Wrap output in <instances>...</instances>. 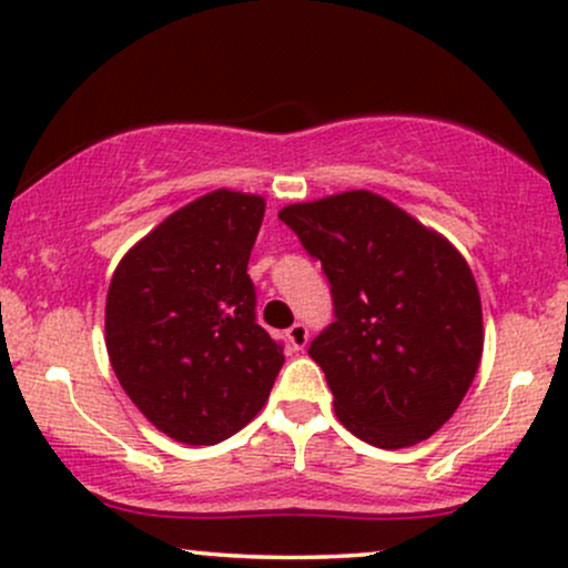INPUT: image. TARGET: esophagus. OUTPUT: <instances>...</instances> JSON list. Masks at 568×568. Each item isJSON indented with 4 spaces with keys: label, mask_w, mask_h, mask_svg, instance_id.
<instances>
[{
    "label": "esophagus",
    "mask_w": 568,
    "mask_h": 568,
    "mask_svg": "<svg viewBox=\"0 0 568 568\" xmlns=\"http://www.w3.org/2000/svg\"><path fill=\"white\" fill-rule=\"evenodd\" d=\"M288 341L293 351H304L306 343H308V329L306 325H301V322H296V325L288 327Z\"/></svg>",
    "instance_id": "esophagus-1"
}]
</instances>
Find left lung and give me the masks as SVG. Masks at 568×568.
Returning a JSON list of instances; mask_svg holds the SVG:
<instances>
[{
  "label": "left lung",
  "instance_id": "left-lung-1",
  "mask_svg": "<svg viewBox=\"0 0 568 568\" xmlns=\"http://www.w3.org/2000/svg\"><path fill=\"white\" fill-rule=\"evenodd\" d=\"M329 280L335 322L308 346L341 425L375 448L427 440L483 358V301L454 243L372 191L277 214Z\"/></svg>",
  "mask_w": 568,
  "mask_h": 568
}]
</instances>
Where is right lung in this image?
<instances>
[{
	"label": "right lung",
	"mask_w": 568,
	"mask_h": 568,
	"mask_svg": "<svg viewBox=\"0 0 568 568\" xmlns=\"http://www.w3.org/2000/svg\"><path fill=\"white\" fill-rule=\"evenodd\" d=\"M262 220L256 193L210 191L128 248L112 275L110 364L135 408L178 443L214 445L246 427L285 362L256 322L246 275Z\"/></svg>",
	"instance_id": "1"
}]
</instances>
